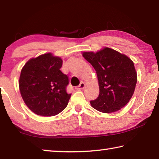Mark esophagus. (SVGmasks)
I'll list each match as a JSON object with an SVG mask.
<instances>
[{
	"label": "esophagus",
	"instance_id": "1",
	"mask_svg": "<svg viewBox=\"0 0 159 159\" xmlns=\"http://www.w3.org/2000/svg\"><path fill=\"white\" fill-rule=\"evenodd\" d=\"M85 83H83V82H81V83H80V85L79 86H77V87H76V90H82V89H83V88H85Z\"/></svg>",
	"mask_w": 159,
	"mask_h": 159
}]
</instances>
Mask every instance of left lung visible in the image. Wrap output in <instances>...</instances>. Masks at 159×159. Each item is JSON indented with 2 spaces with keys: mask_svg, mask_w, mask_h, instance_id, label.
<instances>
[{
  "mask_svg": "<svg viewBox=\"0 0 159 159\" xmlns=\"http://www.w3.org/2000/svg\"><path fill=\"white\" fill-rule=\"evenodd\" d=\"M83 56L95 69L99 94L90 101L94 109L112 113L125 107L133 96L137 73L130 58L109 48L99 52H85Z\"/></svg>",
  "mask_w": 159,
  "mask_h": 159,
  "instance_id": "1",
  "label": "left lung"
}]
</instances>
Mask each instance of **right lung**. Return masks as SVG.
<instances>
[{"label":"right lung","mask_w":159,"mask_h":159,"mask_svg":"<svg viewBox=\"0 0 159 159\" xmlns=\"http://www.w3.org/2000/svg\"><path fill=\"white\" fill-rule=\"evenodd\" d=\"M62 60L51 53L31 59L21 69V95L37 115L52 116L66 108L71 94L66 92L69 78L61 71Z\"/></svg>","instance_id":"1"}]
</instances>
